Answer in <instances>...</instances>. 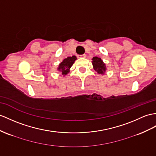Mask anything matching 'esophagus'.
Masks as SVG:
<instances>
[{"mask_svg": "<svg viewBox=\"0 0 156 156\" xmlns=\"http://www.w3.org/2000/svg\"><path fill=\"white\" fill-rule=\"evenodd\" d=\"M79 58H86V54H83L79 55Z\"/></svg>", "mask_w": 156, "mask_h": 156, "instance_id": "34e87169", "label": "esophagus"}]
</instances>
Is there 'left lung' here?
Masks as SVG:
<instances>
[{"instance_id": "8db88e82", "label": "left lung", "mask_w": 156, "mask_h": 156, "mask_svg": "<svg viewBox=\"0 0 156 156\" xmlns=\"http://www.w3.org/2000/svg\"><path fill=\"white\" fill-rule=\"evenodd\" d=\"M92 64L93 69L97 72V73L101 75H104L105 73L107 71V67L101 58L98 57H93L92 58Z\"/></svg>"}]
</instances>
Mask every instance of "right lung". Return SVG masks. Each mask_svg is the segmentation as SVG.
Instances as JSON below:
<instances>
[{
    "instance_id": "add662e5",
    "label": "right lung",
    "mask_w": 156,
    "mask_h": 156,
    "mask_svg": "<svg viewBox=\"0 0 156 156\" xmlns=\"http://www.w3.org/2000/svg\"><path fill=\"white\" fill-rule=\"evenodd\" d=\"M77 59V57L73 55L71 57H67L64 59L62 62H61L58 67V70L62 73L63 76H66L70 71V68L73 66L75 61Z\"/></svg>"
}]
</instances>
